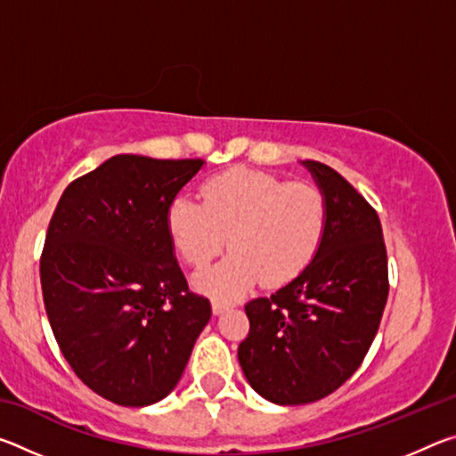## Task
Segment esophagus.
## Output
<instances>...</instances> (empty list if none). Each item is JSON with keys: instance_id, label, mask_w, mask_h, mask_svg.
I'll list each match as a JSON object with an SVG mask.
<instances>
[{"instance_id": "esophagus-1", "label": "esophagus", "mask_w": 456, "mask_h": 456, "mask_svg": "<svg viewBox=\"0 0 456 456\" xmlns=\"http://www.w3.org/2000/svg\"><path fill=\"white\" fill-rule=\"evenodd\" d=\"M231 305H233V304H231V302H225V299H217V297L211 299V310H213V314H215V315H221L223 312L229 310Z\"/></svg>"}]
</instances>
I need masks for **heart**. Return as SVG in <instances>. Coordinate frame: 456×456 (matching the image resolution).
Here are the masks:
<instances>
[{"label": "heart", "mask_w": 456, "mask_h": 456, "mask_svg": "<svg viewBox=\"0 0 456 456\" xmlns=\"http://www.w3.org/2000/svg\"><path fill=\"white\" fill-rule=\"evenodd\" d=\"M199 200L176 195L167 229L184 264L203 269L229 243L233 251L197 280L200 289L235 297L259 280L280 288L304 272L328 225V200L318 184L285 181L251 167L209 176Z\"/></svg>", "instance_id": "obj_1"}]
</instances>
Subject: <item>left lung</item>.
<instances>
[{"instance_id": "obj_1", "label": "left lung", "mask_w": 456, "mask_h": 456, "mask_svg": "<svg viewBox=\"0 0 456 456\" xmlns=\"http://www.w3.org/2000/svg\"><path fill=\"white\" fill-rule=\"evenodd\" d=\"M328 200V225L312 264L272 297L245 304L249 334L239 364L275 404H307L360 368L388 299V257L378 213L334 168L304 160Z\"/></svg>"}]
</instances>
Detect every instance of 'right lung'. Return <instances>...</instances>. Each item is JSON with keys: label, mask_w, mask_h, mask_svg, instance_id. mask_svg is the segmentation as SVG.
<instances>
[{"label": "right lung", "mask_w": 456, "mask_h": 456, "mask_svg": "<svg viewBox=\"0 0 456 456\" xmlns=\"http://www.w3.org/2000/svg\"><path fill=\"white\" fill-rule=\"evenodd\" d=\"M200 159L117 154L61 192L40 259L44 305L80 380L120 406H149L181 380L211 304L173 253L168 203Z\"/></svg>", "instance_id": "obj_1"}]
</instances>
